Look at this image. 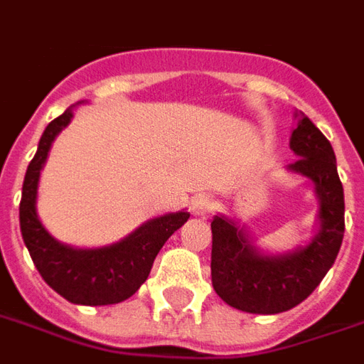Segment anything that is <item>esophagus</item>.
Listing matches in <instances>:
<instances>
[{"mask_svg": "<svg viewBox=\"0 0 364 364\" xmlns=\"http://www.w3.org/2000/svg\"><path fill=\"white\" fill-rule=\"evenodd\" d=\"M215 209V203H213V199H209L207 196H196L192 199V203H190V211L196 217H205V215H209V213Z\"/></svg>", "mask_w": 364, "mask_h": 364, "instance_id": "1", "label": "esophagus"}]
</instances>
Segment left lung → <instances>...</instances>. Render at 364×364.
<instances>
[{
    "instance_id": "8db88e82",
    "label": "left lung",
    "mask_w": 364,
    "mask_h": 364,
    "mask_svg": "<svg viewBox=\"0 0 364 364\" xmlns=\"http://www.w3.org/2000/svg\"><path fill=\"white\" fill-rule=\"evenodd\" d=\"M289 147L297 155L289 168L313 180L321 199V230L307 247L261 255L232 220L215 217L211 223L213 288L224 303L245 313L276 315L307 299L334 264L343 240L346 203L334 149L301 111Z\"/></svg>"
}]
</instances>
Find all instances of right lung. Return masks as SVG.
<instances>
[{"instance_id":"add662e5","label":"right lung","mask_w":364,"mask_h":364,"mask_svg":"<svg viewBox=\"0 0 364 364\" xmlns=\"http://www.w3.org/2000/svg\"><path fill=\"white\" fill-rule=\"evenodd\" d=\"M73 119L67 109L43 130L38 151L30 161L23 184L18 220L23 240L38 272L67 301L76 305H113L134 296L146 282L153 261L168 237L190 218V213H171L153 218L119 244L100 250H73L49 236L36 215L40 171L51 141Z\"/></svg>"}]
</instances>
